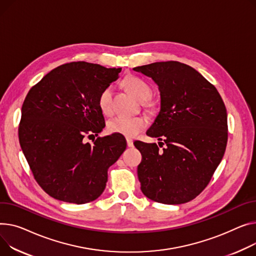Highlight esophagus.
Instances as JSON below:
<instances>
[{"label": "esophagus", "instance_id": "34e87169", "mask_svg": "<svg viewBox=\"0 0 256 256\" xmlns=\"http://www.w3.org/2000/svg\"><path fill=\"white\" fill-rule=\"evenodd\" d=\"M126 144L128 147H132L134 146V141L130 138H126Z\"/></svg>", "mask_w": 256, "mask_h": 256}]
</instances>
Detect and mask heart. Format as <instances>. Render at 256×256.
<instances>
[{
  "instance_id": "b5f03b06",
  "label": "heart",
  "mask_w": 256,
  "mask_h": 256,
  "mask_svg": "<svg viewBox=\"0 0 256 256\" xmlns=\"http://www.w3.org/2000/svg\"><path fill=\"white\" fill-rule=\"evenodd\" d=\"M124 85L128 90L137 98L140 102H145V105L149 106L148 100L152 96V88L141 78L130 76L124 79ZM113 96L114 86L109 84L98 96V106L104 114L110 115L113 112ZM147 126V119L143 116H116L109 120L107 128L112 134H119L124 137H134Z\"/></svg>"
}]
</instances>
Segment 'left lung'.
Here are the masks:
<instances>
[{"label":"left lung","instance_id":"8db88e82","mask_svg":"<svg viewBox=\"0 0 256 256\" xmlns=\"http://www.w3.org/2000/svg\"><path fill=\"white\" fill-rule=\"evenodd\" d=\"M134 70L152 78L160 92V113L146 132L158 138V146L134 143L142 154L141 190L168 205L190 202L206 188L224 158L228 143L224 100L213 84L185 64L160 62Z\"/></svg>","mask_w":256,"mask_h":256}]
</instances>
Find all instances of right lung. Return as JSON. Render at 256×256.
<instances>
[{
  "label": "right lung",
  "mask_w": 256,
  "mask_h": 256,
  "mask_svg": "<svg viewBox=\"0 0 256 256\" xmlns=\"http://www.w3.org/2000/svg\"><path fill=\"white\" fill-rule=\"evenodd\" d=\"M122 68L73 62L46 74L28 92L22 108L18 138L42 190L58 200L85 204L103 194L108 168L122 154L120 134L85 138L105 128L98 96L118 78Z\"/></svg>",
  "instance_id": "right-lung-1"
}]
</instances>
